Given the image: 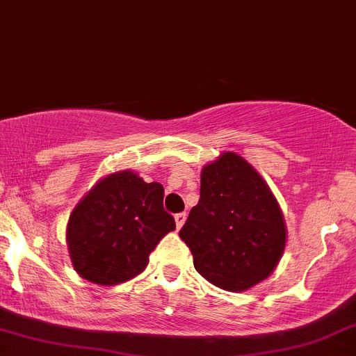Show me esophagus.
Segmentation results:
<instances>
[{"label": "esophagus", "instance_id": "34e87169", "mask_svg": "<svg viewBox=\"0 0 356 356\" xmlns=\"http://www.w3.org/2000/svg\"><path fill=\"white\" fill-rule=\"evenodd\" d=\"M185 220H186V213L185 212H179V213H177V216H175V222H177L178 229L181 227L183 224H185Z\"/></svg>", "mask_w": 356, "mask_h": 356}]
</instances>
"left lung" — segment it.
Wrapping results in <instances>:
<instances>
[{
    "label": "left lung",
    "mask_w": 356,
    "mask_h": 356,
    "mask_svg": "<svg viewBox=\"0 0 356 356\" xmlns=\"http://www.w3.org/2000/svg\"><path fill=\"white\" fill-rule=\"evenodd\" d=\"M195 270L224 290H246L275 270L285 248L277 200L250 163L224 152L202 170L200 198L179 231Z\"/></svg>",
    "instance_id": "1"
}]
</instances>
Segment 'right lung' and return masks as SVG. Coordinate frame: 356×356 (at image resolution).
Segmentation results:
<instances>
[{"mask_svg": "<svg viewBox=\"0 0 356 356\" xmlns=\"http://www.w3.org/2000/svg\"><path fill=\"white\" fill-rule=\"evenodd\" d=\"M163 197L161 183H146L132 171L98 181L67 222L74 270L98 285H117L139 275L156 244L177 227Z\"/></svg>", "mask_w": 356, "mask_h": 356, "instance_id": "add662e5", "label": "right lung"}]
</instances>
